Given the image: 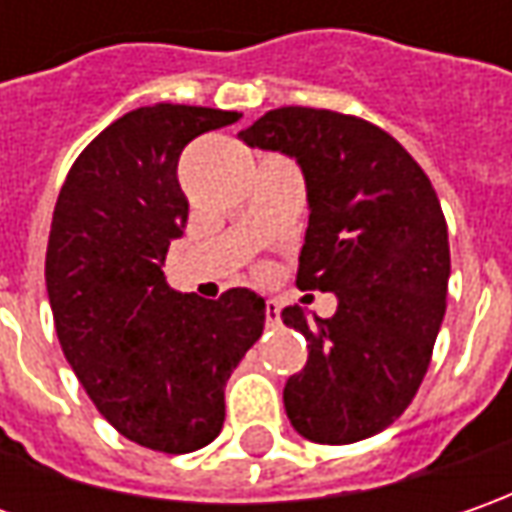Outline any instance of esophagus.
<instances>
[{"label": "esophagus", "mask_w": 512, "mask_h": 512, "mask_svg": "<svg viewBox=\"0 0 512 512\" xmlns=\"http://www.w3.org/2000/svg\"><path fill=\"white\" fill-rule=\"evenodd\" d=\"M265 322H267V327L279 325V302L267 299V302H265Z\"/></svg>", "instance_id": "34e87169"}]
</instances>
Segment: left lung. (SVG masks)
<instances>
[{
	"label": "left lung",
	"mask_w": 512,
	"mask_h": 512,
	"mask_svg": "<svg viewBox=\"0 0 512 512\" xmlns=\"http://www.w3.org/2000/svg\"><path fill=\"white\" fill-rule=\"evenodd\" d=\"M239 139L299 162L310 222L296 285L339 296L330 319L282 310L310 350L285 384L287 419L319 444L376 436L413 402L442 327L450 245L439 196L387 130L350 113L267 110Z\"/></svg>",
	"instance_id": "obj_1"
}]
</instances>
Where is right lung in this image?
I'll return each mask as SVG.
<instances>
[{
    "mask_svg": "<svg viewBox=\"0 0 512 512\" xmlns=\"http://www.w3.org/2000/svg\"><path fill=\"white\" fill-rule=\"evenodd\" d=\"M239 116L168 102L130 110L79 153L53 207L45 285L62 353L96 410L159 453L219 436L227 379L265 330L262 296L230 287L199 299L162 273L187 225L179 156Z\"/></svg>",
    "mask_w": 512,
    "mask_h": 512,
    "instance_id": "1",
    "label": "right lung"
}]
</instances>
